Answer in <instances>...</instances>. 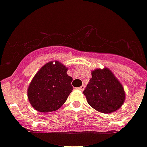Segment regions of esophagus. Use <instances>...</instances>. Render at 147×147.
Wrapping results in <instances>:
<instances>
[{
	"instance_id": "1",
	"label": "esophagus",
	"mask_w": 147,
	"mask_h": 147,
	"mask_svg": "<svg viewBox=\"0 0 147 147\" xmlns=\"http://www.w3.org/2000/svg\"><path fill=\"white\" fill-rule=\"evenodd\" d=\"M85 85H82L81 87L78 88V90H80V91H82V92H83V91L85 90Z\"/></svg>"
}]
</instances>
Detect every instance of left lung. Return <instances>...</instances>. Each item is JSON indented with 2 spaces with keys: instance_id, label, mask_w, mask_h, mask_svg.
Here are the masks:
<instances>
[{
  "instance_id": "left-lung-1",
  "label": "left lung",
  "mask_w": 147,
  "mask_h": 147,
  "mask_svg": "<svg viewBox=\"0 0 147 147\" xmlns=\"http://www.w3.org/2000/svg\"><path fill=\"white\" fill-rule=\"evenodd\" d=\"M83 94L91 107L104 114L116 111L125 100L123 86L107 68L92 71V78Z\"/></svg>"
}]
</instances>
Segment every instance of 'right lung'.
<instances>
[{
	"label": "right lung",
	"instance_id": "1",
	"mask_svg": "<svg viewBox=\"0 0 147 147\" xmlns=\"http://www.w3.org/2000/svg\"><path fill=\"white\" fill-rule=\"evenodd\" d=\"M55 64H53V62ZM68 68L59 61L45 64L31 81L27 96L32 107L40 112H52L62 107L73 90Z\"/></svg>",
	"mask_w": 147,
	"mask_h": 147
}]
</instances>
